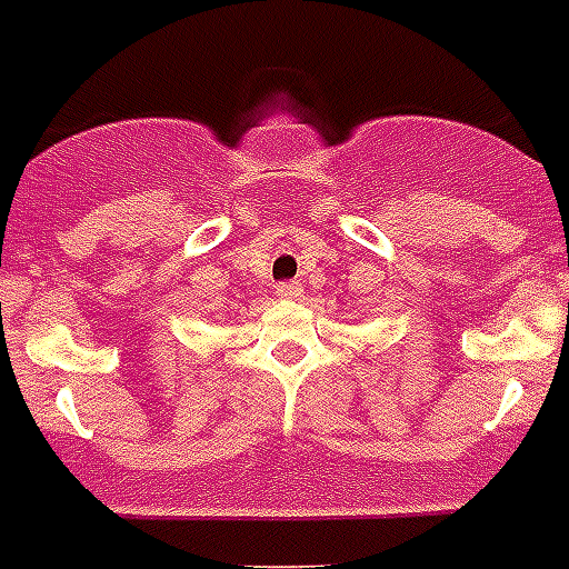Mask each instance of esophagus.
I'll return each mask as SVG.
<instances>
[{
	"instance_id": "1",
	"label": "esophagus",
	"mask_w": 569,
	"mask_h": 569,
	"mask_svg": "<svg viewBox=\"0 0 569 569\" xmlns=\"http://www.w3.org/2000/svg\"><path fill=\"white\" fill-rule=\"evenodd\" d=\"M276 293H279V299H297L302 293V284L299 281H281Z\"/></svg>"
}]
</instances>
